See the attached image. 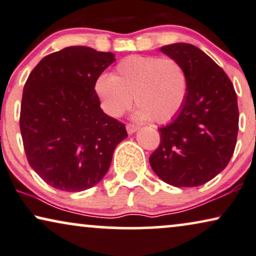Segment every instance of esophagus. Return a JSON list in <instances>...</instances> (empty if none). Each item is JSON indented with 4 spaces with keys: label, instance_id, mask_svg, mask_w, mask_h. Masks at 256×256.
<instances>
[{
    "label": "esophagus",
    "instance_id": "34e87169",
    "mask_svg": "<svg viewBox=\"0 0 256 256\" xmlns=\"http://www.w3.org/2000/svg\"><path fill=\"white\" fill-rule=\"evenodd\" d=\"M138 130H139V126H137V125H134V124L126 125V131H128V134H134V132H137Z\"/></svg>",
    "mask_w": 256,
    "mask_h": 256
}]
</instances>
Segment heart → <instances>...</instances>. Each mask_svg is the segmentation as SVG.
Returning <instances> with one entry per match:
<instances>
[{
    "label": "heart",
    "mask_w": 256,
    "mask_h": 256,
    "mask_svg": "<svg viewBox=\"0 0 256 256\" xmlns=\"http://www.w3.org/2000/svg\"><path fill=\"white\" fill-rule=\"evenodd\" d=\"M187 86L186 72L178 60L139 54L126 57L112 76L103 74L94 82V91L108 116L120 117L134 97L138 105L134 118L156 122H170L178 114Z\"/></svg>",
    "instance_id": "b5f03b06"
}]
</instances>
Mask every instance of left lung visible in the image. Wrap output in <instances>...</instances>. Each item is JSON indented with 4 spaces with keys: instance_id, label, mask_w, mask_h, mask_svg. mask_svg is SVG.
<instances>
[{
    "instance_id": "left-lung-1",
    "label": "left lung",
    "mask_w": 256,
    "mask_h": 256,
    "mask_svg": "<svg viewBox=\"0 0 256 256\" xmlns=\"http://www.w3.org/2000/svg\"><path fill=\"white\" fill-rule=\"evenodd\" d=\"M160 51L182 64L188 86L178 114L159 128L160 144L150 164L172 186L204 185L233 156L239 131L236 94L224 71L199 48L174 43Z\"/></svg>"
}]
</instances>
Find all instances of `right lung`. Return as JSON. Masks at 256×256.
I'll return each instance as SVG.
<instances>
[{"mask_svg":"<svg viewBox=\"0 0 256 256\" xmlns=\"http://www.w3.org/2000/svg\"><path fill=\"white\" fill-rule=\"evenodd\" d=\"M112 52L68 46L50 54L23 88L20 128L32 168L54 188L80 192L104 178L125 125L100 108L94 82Z\"/></svg>","mask_w":256,"mask_h":256,"instance_id":"add662e5","label":"right lung"}]
</instances>
